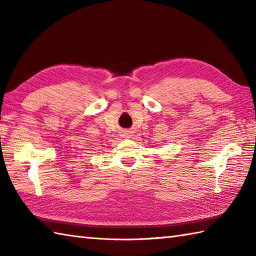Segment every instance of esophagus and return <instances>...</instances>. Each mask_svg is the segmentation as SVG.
I'll use <instances>...</instances> for the list:
<instances>
[{"mask_svg":"<svg viewBox=\"0 0 256 256\" xmlns=\"http://www.w3.org/2000/svg\"><path fill=\"white\" fill-rule=\"evenodd\" d=\"M122 136L123 138H130L132 136V132H130V131H124L123 132V134H122Z\"/></svg>","mask_w":256,"mask_h":256,"instance_id":"1","label":"esophagus"}]
</instances>
